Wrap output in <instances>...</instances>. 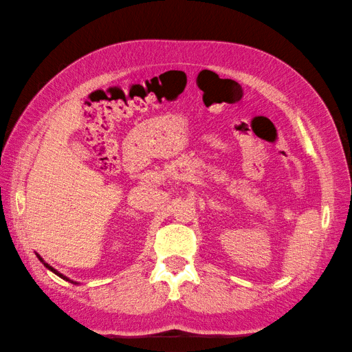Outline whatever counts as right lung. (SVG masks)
Listing matches in <instances>:
<instances>
[{
	"label": "right lung",
	"instance_id": "right-lung-1",
	"mask_svg": "<svg viewBox=\"0 0 352 352\" xmlns=\"http://www.w3.org/2000/svg\"><path fill=\"white\" fill-rule=\"evenodd\" d=\"M37 257H39V260H41V261H42V263H43V265H45V266H47V267H48V269H50V271H52V272H54V274H56V275H58V276H60V278H63V280H66V281H71V280H69V278H66V276H65V275H62V274H60V272H57V271H56V269H54V267H51V266H50V265H48V263H45V261H43V260H42V257H41V256H37ZM71 283H74V281H71Z\"/></svg>",
	"mask_w": 352,
	"mask_h": 352
}]
</instances>
